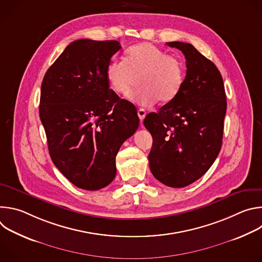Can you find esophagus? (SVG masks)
<instances>
[{
    "mask_svg": "<svg viewBox=\"0 0 262 262\" xmlns=\"http://www.w3.org/2000/svg\"><path fill=\"white\" fill-rule=\"evenodd\" d=\"M138 116H139V118H140V121H141V122H143V120H144V118H145V116H146V112H145V110H143V108H139V110H138Z\"/></svg>",
    "mask_w": 262,
    "mask_h": 262,
    "instance_id": "1",
    "label": "esophagus"
}]
</instances>
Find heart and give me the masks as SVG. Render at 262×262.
<instances>
[{
	"label": "heart",
	"mask_w": 262,
	"mask_h": 262,
	"mask_svg": "<svg viewBox=\"0 0 262 262\" xmlns=\"http://www.w3.org/2000/svg\"><path fill=\"white\" fill-rule=\"evenodd\" d=\"M105 79L112 91L124 97L132 94L139 79L141 88L134 94L138 102L145 106L158 100L168 104L182 88L184 67L157 46L143 42L126 51L124 62L112 60L105 68Z\"/></svg>",
	"instance_id": "1"
}]
</instances>
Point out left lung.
<instances>
[{
    "label": "left lung",
    "mask_w": 262,
    "mask_h": 262,
    "mask_svg": "<svg viewBox=\"0 0 262 262\" xmlns=\"http://www.w3.org/2000/svg\"><path fill=\"white\" fill-rule=\"evenodd\" d=\"M167 46L182 52L186 76L178 96L149 113L144 125L154 143L148 156L154 176L171 188H183L204 175L222 147L227 101L216 66L192 45Z\"/></svg>",
    "instance_id": "obj_1"
}]
</instances>
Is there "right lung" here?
Listing matches in <instances>:
<instances>
[{
  "instance_id": "add662e5",
  "label": "right lung",
  "mask_w": 262,
  "mask_h": 262,
  "mask_svg": "<svg viewBox=\"0 0 262 262\" xmlns=\"http://www.w3.org/2000/svg\"><path fill=\"white\" fill-rule=\"evenodd\" d=\"M121 46L79 39L66 47L41 84L39 116L51 159L76 186L97 191L116 176V156L139 117L135 105L112 91L105 68Z\"/></svg>"
}]
</instances>
